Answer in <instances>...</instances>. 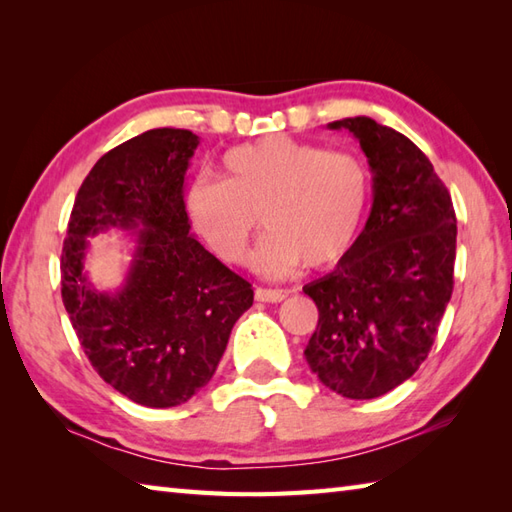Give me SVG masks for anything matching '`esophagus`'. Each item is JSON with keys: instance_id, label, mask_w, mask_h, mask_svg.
Returning a JSON list of instances; mask_svg holds the SVG:
<instances>
[{"instance_id": "obj_1", "label": "esophagus", "mask_w": 512, "mask_h": 512, "mask_svg": "<svg viewBox=\"0 0 512 512\" xmlns=\"http://www.w3.org/2000/svg\"><path fill=\"white\" fill-rule=\"evenodd\" d=\"M255 299L262 303H279L286 299L284 290H273V288H257L255 290Z\"/></svg>"}]
</instances>
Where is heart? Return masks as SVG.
Instances as JSON below:
<instances>
[{
  "mask_svg": "<svg viewBox=\"0 0 512 512\" xmlns=\"http://www.w3.org/2000/svg\"><path fill=\"white\" fill-rule=\"evenodd\" d=\"M369 204L372 173L363 158L281 134L228 149L222 182L195 180L184 193L193 231L231 266L246 264L262 215L270 233L255 262L273 277L301 264H339L352 253Z\"/></svg>",
  "mask_w": 512,
  "mask_h": 512,
  "instance_id": "b5f03b06",
  "label": "heart"
}]
</instances>
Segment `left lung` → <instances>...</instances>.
Wrapping results in <instances>:
<instances>
[{
  "label": "left lung",
  "mask_w": 512,
  "mask_h": 512,
  "mask_svg": "<svg viewBox=\"0 0 512 512\" xmlns=\"http://www.w3.org/2000/svg\"><path fill=\"white\" fill-rule=\"evenodd\" d=\"M361 143L374 202L352 253L303 286L319 323L306 361L325 387L352 400L387 394L418 372L453 292L451 195L407 136L374 118L334 121Z\"/></svg>",
  "instance_id": "obj_1"
}]
</instances>
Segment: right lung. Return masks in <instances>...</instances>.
Wrapping results in <instances>:
<instances>
[{
    "instance_id": "obj_1",
    "label": "right lung",
    "mask_w": 512,
    "mask_h": 512,
    "mask_svg": "<svg viewBox=\"0 0 512 512\" xmlns=\"http://www.w3.org/2000/svg\"><path fill=\"white\" fill-rule=\"evenodd\" d=\"M200 138L149 129L114 147L83 180L61 253V297L85 356L138 405L187 402L213 378L253 288L189 231L184 176ZM138 230L126 284L96 291L84 273L87 237Z\"/></svg>"
}]
</instances>
